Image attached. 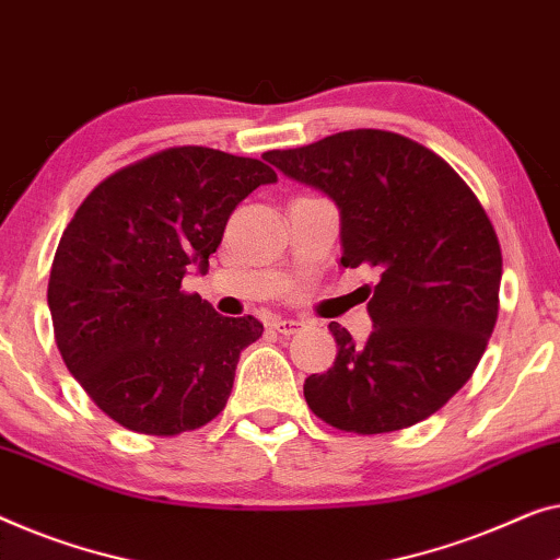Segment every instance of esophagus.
Segmentation results:
<instances>
[{"instance_id":"esophagus-1","label":"esophagus","mask_w":560,"mask_h":560,"mask_svg":"<svg viewBox=\"0 0 560 560\" xmlns=\"http://www.w3.org/2000/svg\"><path fill=\"white\" fill-rule=\"evenodd\" d=\"M272 328L278 330V334H282V336H293V334H298L300 328H303V323L293 320V318H275L272 320Z\"/></svg>"}]
</instances>
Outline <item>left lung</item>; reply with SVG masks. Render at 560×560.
Here are the masks:
<instances>
[{"label":"left lung","instance_id":"1","mask_svg":"<svg viewBox=\"0 0 560 560\" xmlns=\"http://www.w3.org/2000/svg\"><path fill=\"white\" fill-rule=\"evenodd\" d=\"M262 159L338 207L340 265L381 272L374 330L355 346L330 323L338 353L326 374L305 378L307 407L355 434L434 415L472 376L498 320L502 255L480 201L436 153L374 128Z\"/></svg>","mask_w":560,"mask_h":560}]
</instances>
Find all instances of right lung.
<instances>
[{
  "label": "right lung",
  "instance_id": "add662e5",
  "mask_svg": "<svg viewBox=\"0 0 560 560\" xmlns=\"http://www.w3.org/2000/svg\"><path fill=\"white\" fill-rule=\"evenodd\" d=\"M275 182L257 159L179 145L108 176L65 226L47 285L55 340L120 427L174 436L224 409L262 323L224 318L182 280L207 270L234 207Z\"/></svg>",
  "mask_w": 560,
  "mask_h": 560
}]
</instances>
